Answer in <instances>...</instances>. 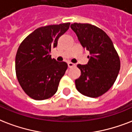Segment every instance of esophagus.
Returning a JSON list of instances; mask_svg holds the SVG:
<instances>
[{"label": "esophagus", "instance_id": "1", "mask_svg": "<svg viewBox=\"0 0 132 132\" xmlns=\"http://www.w3.org/2000/svg\"><path fill=\"white\" fill-rule=\"evenodd\" d=\"M76 65L74 63H68V67L69 68H71V67H75Z\"/></svg>", "mask_w": 132, "mask_h": 132}]
</instances>
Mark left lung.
Masks as SVG:
<instances>
[{
    "instance_id": "left-lung-1",
    "label": "left lung",
    "mask_w": 132,
    "mask_h": 132,
    "mask_svg": "<svg viewBox=\"0 0 132 132\" xmlns=\"http://www.w3.org/2000/svg\"><path fill=\"white\" fill-rule=\"evenodd\" d=\"M71 28L90 54L87 65H77L81 73L75 80L76 87L86 96H101L112 87L118 76L120 68L118 53L108 34L96 26L74 22Z\"/></svg>"
}]
</instances>
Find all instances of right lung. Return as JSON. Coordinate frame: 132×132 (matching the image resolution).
Segmentation results:
<instances>
[{"mask_svg": "<svg viewBox=\"0 0 132 132\" xmlns=\"http://www.w3.org/2000/svg\"><path fill=\"white\" fill-rule=\"evenodd\" d=\"M69 25L67 22L39 27L20 43L16 55V77L23 91L31 98L48 99L58 90L67 64L57 62L50 54Z\"/></svg>", "mask_w": 132, "mask_h": 132, "instance_id": "add662e5", "label": "right lung"}]
</instances>
